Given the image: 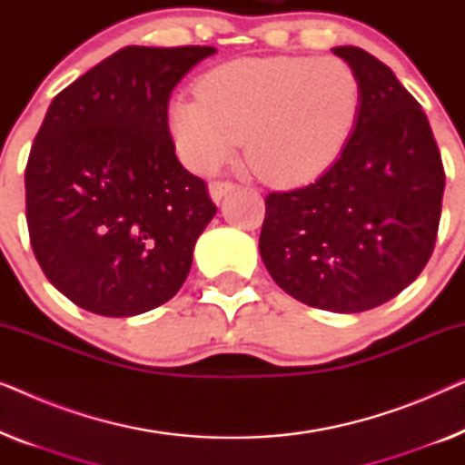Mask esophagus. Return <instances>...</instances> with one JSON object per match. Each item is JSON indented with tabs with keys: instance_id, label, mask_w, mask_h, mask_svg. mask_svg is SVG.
<instances>
[{
	"instance_id": "1",
	"label": "esophagus",
	"mask_w": 465,
	"mask_h": 465,
	"mask_svg": "<svg viewBox=\"0 0 465 465\" xmlns=\"http://www.w3.org/2000/svg\"><path fill=\"white\" fill-rule=\"evenodd\" d=\"M234 183L232 182H212L209 183V196H212L213 203H220L228 193H232Z\"/></svg>"
}]
</instances>
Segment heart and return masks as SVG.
Returning a JSON list of instances; mask_svg holds the SVG:
<instances>
[{
	"label": "heart",
	"mask_w": 465,
	"mask_h": 465,
	"mask_svg": "<svg viewBox=\"0 0 465 465\" xmlns=\"http://www.w3.org/2000/svg\"><path fill=\"white\" fill-rule=\"evenodd\" d=\"M199 97L175 94L167 126L190 169H218L241 145L271 186H304L326 173L351 142L361 82L336 56H262L213 67Z\"/></svg>",
	"instance_id": "obj_1"
}]
</instances>
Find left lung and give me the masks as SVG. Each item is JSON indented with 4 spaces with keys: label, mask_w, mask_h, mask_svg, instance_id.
Returning a JSON list of instances; mask_svg holds the SVG:
<instances>
[{
    "label": "left lung",
    "mask_w": 465,
    "mask_h": 465,
    "mask_svg": "<svg viewBox=\"0 0 465 465\" xmlns=\"http://www.w3.org/2000/svg\"><path fill=\"white\" fill-rule=\"evenodd\" d=\"M361 82L360 123L309 186L266 196L260 256L309 307L361 313L415 282L434 252L444 169L428 116L385 63L336 46Z\"/></svg>",
    "instance_id": "1"
}]
</instances>
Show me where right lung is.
Listing matches in <instances>:
<instances>
[{
  "label": "right lung",
  "instance_id": "1",
  "mask_svg": "<svg viewBox=\"0 0 465 465\" xmlns=\"http://www.w3.org/2000/svg\"><path fill=\"white\" fill-rule=\"evenodd\" d=\"M213 46H126L50 104L25 169L31 247L78 307L133 317L171 301L215 215L167 126L177 82Z\"/></svg>",
  "mask_w": 465,
  "mask_h": 465
}]
</instances>
